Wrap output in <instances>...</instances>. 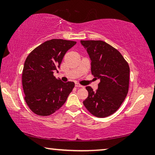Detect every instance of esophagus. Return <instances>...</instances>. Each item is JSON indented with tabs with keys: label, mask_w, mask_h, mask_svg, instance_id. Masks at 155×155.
Returning <instances> with one entry per match:
<instances>
[{
	"label": "esophagus",
	"mask_w": 155,
	"mask_h": 155,
	"mask_svg": "<svg viewBox=\"0 0 155 155\" xmlns=\"http://www.w3.org/2000/svg\"><path fill=\"white\" fill-rule=\"evenodd\" d=\"M75 87H84L82 85L79 84H78V83L75 84Z\"/></svg>",
	"instance_id": "34e87169"
}]
</instances>
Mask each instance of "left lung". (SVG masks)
I'll use <instances>...</instances> for the list:
<instances>
[{"label":"left lung","instance_id":"1","mask_svg":"<svg viewBox=\"0 0 155 155\" xmlns=\"http://www.w3.org/2000/svg\"><path fill=\"white\" fill-rule=\"evenodd\" d=\"M91 60V72L100 79L98 89L87 87L88 97L83 101L87 109L97 117L116 112L127 96L130 67L121 53L103 41H81Z\"/></svg>","mask_w":155,"mask_h":155}]
</instances>
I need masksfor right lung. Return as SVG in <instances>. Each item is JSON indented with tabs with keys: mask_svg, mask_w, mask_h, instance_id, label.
<instances>
[{
	"mask_svg": "<svg viewBox=\"0 0 155 155\" xmlns=\"http://www.w3.org/2000/svg\"><path fill=\"white\" fill-rule=\"evenodd\" d=\"M76 41L51 39L44 42L30 53L22 71L25 100L35 114L49 116L66 101L75 84L63 82L54 76L68 49Z\"/></svg>",
	"mask_w": 155,
	"mask_h": 155,
	"instance_id": "right-lung-1",
	"label": "right lung"
}]
</instances>
